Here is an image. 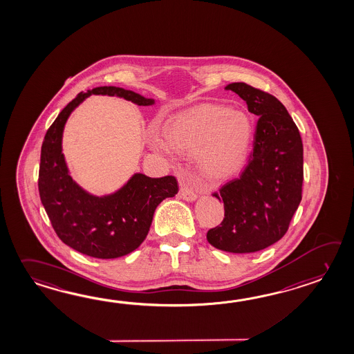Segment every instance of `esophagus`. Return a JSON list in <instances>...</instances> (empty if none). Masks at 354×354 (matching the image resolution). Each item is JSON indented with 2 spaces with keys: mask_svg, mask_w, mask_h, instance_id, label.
I'll return each mask as SVG.
<instances>
[{
  "mask_svg": "<svg viewBox=\"0 0 354 354\" xmlns=\"http://www.w3.org/2000/svg\"><path fill=\"white\" fill-rule=\"evenodd\" d=\"M179 196H180L181 199H184L187 202H193L196 199V193L193 190L187 188V187H181L180 190H179Z\"/></svg>",
  "mask_w": 354,
  "mask_h": 354,
  "instance_id": "1",
  "label": "esophagus"
}]
</instances>
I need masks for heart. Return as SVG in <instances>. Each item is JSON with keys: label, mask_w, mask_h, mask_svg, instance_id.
<instances>
[{"label": "heart", "mask_w": 354, "mask_h": 354, "mask_svg": "<svg viewBox=\"0 0 354 354\" xmlns=\"http://www.w3.org/2000/svg\"><path fill=\"white\" fill-rule=\"evenodd\" d=\"M161 152L196 155L201 170L211 179L237 173L250 153L254 138L252 119L241 110L202 105L169 119L162 131Z\"/></svg>", "instance_id": "b5f03b06"}]
</instances>
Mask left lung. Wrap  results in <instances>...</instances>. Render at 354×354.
Listing matches in <instances>:
<instances>
[{
	"instance_id": "8db88e82",
	"label": "left lung",
	"mask_w": 354,
	"mask_h": 354,
	"mask_svg": "<svg viewBox=\"0 0 354 354\" xmlns=\"http://www.w3.org/2000/svg\"><path fill=\"white\" fill-rule=\"evenodd\" d=\"M234 91L258 119L249 164L240 178L213 193L223 202L225 218L207 232L223 252H259L281 240L299 208L304 181V146L299 128L273 95L245 82Z\"/></svg>"
}]
</instances>
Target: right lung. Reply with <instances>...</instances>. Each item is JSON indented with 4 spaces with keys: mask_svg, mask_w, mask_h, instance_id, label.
I'll use <instances>...</instances> for the list:
<instances>
[{
    "mask_svg": "<svg viewBox=\"0 0 354 354\" xmlns=\"http://www.w3.org/2000/svg\"><path fill=\"white\" fill-rule=\"evenodd\" d=\"M123 97L140 106L153 99L122 87L100 86L80 93L58 114L41 145L39 196L55 234L73 250L97 259H115L136 250L149 234L158 205L178 193L176 179L134 174L117 192L96 196L73 180L62 153V136L72 111L90 95Z\"/></svg>",
    "mask_w": 354,
    "mask_h": 354,
    "instance_id": "1",
    "label": "right lung"
}]
</instances>
